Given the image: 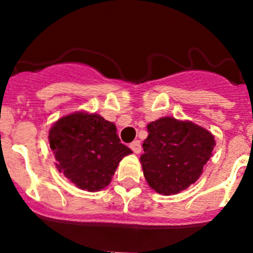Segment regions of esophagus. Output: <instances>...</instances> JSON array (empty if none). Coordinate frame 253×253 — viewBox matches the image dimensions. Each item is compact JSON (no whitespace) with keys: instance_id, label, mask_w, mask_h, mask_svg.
Listing matches in <instances>:
<instances>
[{"instance_id":"1","label":"esophagus","mask_w":253,"mask_h":253,"mask_svg":"<svg viewBox=\"0 0 253 253\" xmlns=\"http://www.w3.org/2000/svg\"><path fill=\"white\" fill-rule=\"evenodd\" d=\"M129 148H131V149L133 150V152L136 153V154H139V153H141V150H142L141 142H139V141H134V142H132L131 144H129Z\"/></svg>"}]
</instances>
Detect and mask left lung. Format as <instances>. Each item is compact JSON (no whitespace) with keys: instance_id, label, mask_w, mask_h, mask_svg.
<instances>
[{"instance_id":"obj_1","label":"left lung","mask_w":253,"mask_h":253,"mask_svg":"<svg viewBox=\"0 0 253 253\" xmlns=\"http://www.w3.org/2000/svg\"><path fill=\"white\" fill-rule=\"evenodd\" d=\"M147 128L141 164L148 185L155 192L170 196L195 183L215 145L213 134L174 117H162Z\"/></svg>"}]
</instances>
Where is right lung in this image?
Wrapping results in <instances>:
<instances>
[{"instance_id": "right-lung-1", "label": "right lung", "mask_w": 253, "mask_h": 253, "mask_svg": "<svg viewBox=\"0 0 253 253\" xmlns=\"http://www.w3.org/2000/svg\"><path fill=\"white\" fill-rule=\"evenodd\" d=\"M48 142L56 168L81 190H103L110 183L119 163L131 154L120 143L116 126L98 114L75 112L53 124Z\"/></svg>"}]
</instances>
